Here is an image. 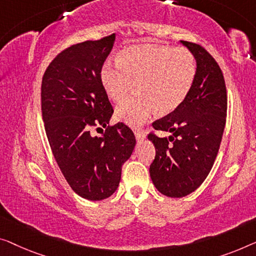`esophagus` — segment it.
Masks as SVG:
<instances>
[{"mask_svg":"<svg viewBox=\"0 0 256 256\" xmlns=\"http://www.w3.org/2000/svg\"><path fill=\"white\" fill-rule=\"evenodd\" d=\"M134 136H136V140H142V139L146 138V134H144V132L141 131V130H136Z\"/></svg>","mask_w":256,"mask_h":256,"instance_id":"esophagus-1","label":"esophagus"}]
</instances>
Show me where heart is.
Here are the masks:
<instances>
[{"instance_id":"b5f03b06","label":"heart","mask_w":256,"mask_h":256,"mask_svg":"<svg viewBox=\"0 0 256 256\" xmlns=\"http://www.w3.org/2000/svg\"><path fill=\"white\" fill-rule=\"evenodd\" d=\"M117 66L106 60L100 80L110 100L120 104L136 86V94L116 109L118 120L138 128L155 112L169 115L178 109L196 74V57L186 48L134 46L118 52Z\"/></svg>"}]
</instances>
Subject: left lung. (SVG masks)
<instances>
[{"instance_id":"8db88e82","label":"left lung","mask_w":256,"mask_h":256,"mask_svg":"<svg viewBox=\"0 0 256 256\" xmlns=\"http://www.w3.org/2000/svg\"><path fill=\"white\" fill-rule=\"evenodd\" d=\"M196 60L192 90L178 109L152 128L171 133L169 138L148 134L156 155L150 168L152 184L170 198L192 193L210 172L222 141L228 96L222 70L200 44L180 41Z\"/></svg>"}]
</instances>
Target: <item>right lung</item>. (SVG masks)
Instances as JSON below:
<instances>
[{
  "mask_svg": "<svg viewBox=\"0 0 256 256\" xmlns=\"http://www.w3.org/2000/svg\"><path fill=\"white\" fill-rule=\"evenodd\" d=\"M115 38L114 33L64 49L49 64L41 84L44 130L57 164L71 188L92 201L115 192L122 166L136 146V136L124 123L108 125L114 109L100 68ZM93 126L106 127L107 132L93 137Z\"/></svg>",
  "mask_w": 256,
  "mask_h": 256,
  "instance_id": "add662e5",
  "label": "right lung"
}]
</instances>
